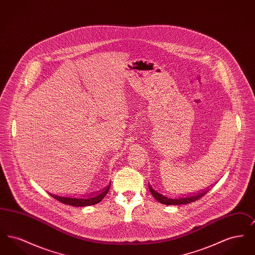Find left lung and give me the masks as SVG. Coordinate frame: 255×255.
Instances as JSON below:
<instances>
[{
	"label": "left lung",
	"instance_id": "obj_1",
	"mask_svg": "<svg viewBox=\"0 0 255 255\" xmlns=\"http://www.w3.org/2000/svg\"><path fill=\"white\" fill-rule=\"evenodd\" d=\"M148 186H149V190H150L151 194L153 195V197L158 201V203L166 205V206H177V205L190 204L192 202L199 200L203 196H205L210 190V188L207 187V188H205L204 190H201L197 193L187 195V196H180L178 198H173V197H169V196H166V195L161 194L158 190H155L151 186L150 183H149Z\"/></svg>",
	"mask_w": 255,
	"mask_h": 255
}]
</instances>
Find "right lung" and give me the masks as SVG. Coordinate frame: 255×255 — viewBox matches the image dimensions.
I'll use <instances>...</instances> for the list:
<instances>
[{
  "mask_svg": "<svg viewBox=\"0 0 255 255\" xmlns=\"http://www.w3.org/2000/svg\"><path fill=\"white\" fill-rule=\"evenodd\" d=\"M111 182L108 184L107 187H104L102 190L98 192H94L90 195H82L81 197H74V196H60V195L52 194L48 192L52 198L56 199L63 204L70 205L73 206H93L98 204L102 201V199L108 193L110 189Z\"/></svg>",
  "mask_w": 255,
  "mask_h": 255,
  "instance_id": "obj_1",
  "label": "right lung"
}]
</instances>
